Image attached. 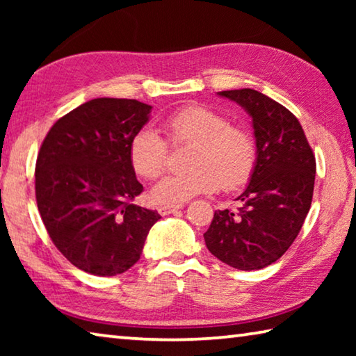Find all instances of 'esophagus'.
<instances>
[{"mask_svg":"<svg viewBox=\"0 0 356 356\" xmlns=\"http://www.w3.org/2000/svg\"><path fill=\"white\" fill-rule=\"evenodd\" d=\"M180 209H184V204H176V206H161L159 209V212L160 215H170V213L177 212Z\"/></svg>","mask_w":356,"mask_h":356,"instance_id":"obj_1","label":"esophagus"}]
</instances>
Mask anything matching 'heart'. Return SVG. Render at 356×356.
<instances>
[{
    "label": "heart",
    "instance_id": "obj_1",
    "mask_svg": "<svg viewBox=\"0 0 356 356\" xmlns=\"http://www.w3.org/2000/svg\"><path fill=\"white\" fill-rule=\"evenodd\" d=\"M174 144L193 143L184 174H171L156 184L150 196L156 204L170 206L188 201L221 186L234 190L250 179L256 166V143L248 130L229 124L225 114L204 105L185 106L163 122ZM130 163L140 176L155 179L163 172L168 143L159 131L143 127L131 136Z\"/></svg>",
    "mask_w": 356,
    "mask_h": 356
}]
</instances>
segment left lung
Masks as SVG:
<instances>
[{
    "mask_svg": "<svg viewBox=\"0 0 356 356\" xmlns=\"http://www.w3.org/2000/svg\"><path fill=\"white\" fill-rule=\"evenodd\" d=\"M252 120L256 166L237 210H216L204 234L209 251L234 268L261 270L297 238L314 191L316 159L298 119L254 89L221 91Z\"/></svg>",
    "mask_w": 356,
    "mask_h": 356,
    "instance_id": "1",
    "label": "left lung"
}]
</instances>
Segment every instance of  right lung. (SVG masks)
Wrapping results in <instances>:
<instances>
[{"mask_svg": "<svg viewBox=\"0 0 356 356\" xmlns=\"http://www.w3.org/2000/svg\"><path fill=\"white\" fill-rule=\"evenodd\" d=\"M150 111L131 99H92L59 119L42 143L35 163L39 213L56 248L83 272H127L161 218L134 204L143 185L129 147Z\"/></svg>", "mask_w": 356, "mask_h": 356, "instance_id": "right-lung-1", "label": "right lung"}]
</instances>
